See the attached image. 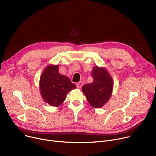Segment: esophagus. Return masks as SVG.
I'll list each match as a JSON object with an SVG mask.
<instances>
[{
  "label": "esophagus",
  "instance_id": "34e87169",
  "mask_svg": "<svg viewBox=\"0 0 156 156\" xmlns=\"http://www.w3.org/2000/svg\"><path fill=\"white\" fill-rule=\"evenodd\" d=\"M82 85H83V83L81 82V81H80V82L76 83V87L78 88H81V87H82Z\"/></svg>",
  "mask_w": 156,
  "mask_h": 156
}]
</instances>
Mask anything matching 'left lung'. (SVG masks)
Masks as SVG:
<instances>
[{"label": "left lung", "instance_id": "8db88e82", "mask_svg": "<svg viewBox=\"0 0 156 156\" xmlns=\"http://www.w3.org/2000/svg\"><path fill=\"white\" fill-rule=\"evenodd\" d=\"M91 83L82 87L88 102L94 108H101L109 100L113 89V80L104 68L95 66L92 71Z\"/></svg>", "mask_w": 156, "mask_h": 156}]
</instances>
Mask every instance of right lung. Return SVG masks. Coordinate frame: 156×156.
<instances>
[{"mask_svg": "<svg viewBox=\"0 0 156 156\" xmlns=\"http://www.w3.org/2000/svg\"><path fill=\"white\" fill-rule=\"evenodd\" d=\"M75 88L69 78L59 73L57 65L48 66L40 76L41 95L45 102L52 106L61 105L68 92Z\"/></svg>", "mask_w": 156, "mask_h": 156, "instance_id": "1", "label": "right lung"}]
</instances>
